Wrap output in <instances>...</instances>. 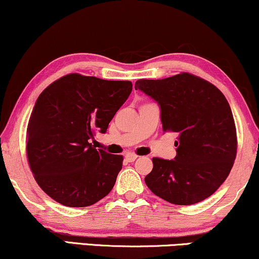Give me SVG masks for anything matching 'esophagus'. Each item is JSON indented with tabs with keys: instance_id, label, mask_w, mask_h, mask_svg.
<instances>
[{
	"instance_id": "obj_1",
	"label": "esophagus",
	"mask_w": 259,
	"mask_h": 259,
	"mask_svg": "<svg viewBox=\"0 0 259 259\" xmlns=\"http://www.w3.org/2000/svg\"><path fill=\"white\" fill-rule=\"evenodd\" d=\"M124 158H126L128 162H133L138 158V155L133 154V152H127V154L124 155Z\"/></svg>"
}]
</instances>
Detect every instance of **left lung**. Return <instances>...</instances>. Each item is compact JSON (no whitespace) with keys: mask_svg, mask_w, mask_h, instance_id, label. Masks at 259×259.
<instances>
[{"mask_svg":"<svg viewBox=\"0 0 259 259\" xmlns=\"http://www.w3.org/2000/svg\"><path fill=\"white\" fill-rule=\"evenodd\" d=\"M135 88L158 102L163 132L178 135L177 157L152 158L146 186L177 205L206 199L225 183L237 157V128L225 95L187 72L159 80L139 79Z\"/></svg>","mask_w":259,"mask_h":259,"instance_id":"1","label":"left lung"}]
</instances>
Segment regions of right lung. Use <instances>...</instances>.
<instances>
[{
  "instance_id": "1",
  "label": "right lung",
  "mask_w": 259,
  "mask_h": 259,
  "mask_svg": "<svg viewBox=\"0 0 259 259\" xmlns=\"http://www.w3.org/2000/svg\"><path fill=\"white\" fill-rule=\"evenodd\" d=\"M132 92V82L71 73L37 98L26 131V155L34 180L62 205L95 204L113 190L121 155L89 143L108 124Z\"/></svg>"
}]
</instances>
